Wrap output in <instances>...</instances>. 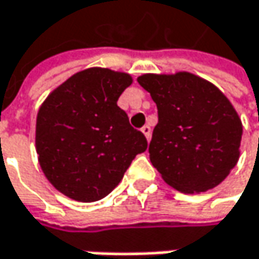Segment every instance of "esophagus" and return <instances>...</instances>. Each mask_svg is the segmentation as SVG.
Returning a JSON list of instances; mask_svg holds the SVG:
<instances>
[{
    "label": "esophagus",
    "mask_w": 259,
    "mask_h": 259,
    "mask_svg": "<svg viewBox=\"0 0 259 259\" xmlns=\"http://www.w3.org/2000/svg\"><path fill=\"white\" fill-rule=\"evenodd\" d=\"M141 132H142V133L145 135V138L150 141V138H151V127H150V126H144V127L141 129Z\"/></svg>",
    "instance_id": "1"
}]
</instances>
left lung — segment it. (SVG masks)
Returning a JSON list of instances; mask_svg holds the SVG:
<instances>
[{
    "label": "left lung",
    "instance_id": "left-lung-1",
    "mask_svg": "<svg viewBox=\"0 0 259 259\" xmlns=\"http://www.w3.org/2000/svg\"><path fill=\"white\" fill-rule=\"evenodd\" d=\"M138 82L158 109L148 153L164 182L185 194L220 185L239 161L243 133L228 98L185 71L144 74Z\"/></svg>",
    "mask_w": 259,
    "mask_h": 259
}]
</instances>
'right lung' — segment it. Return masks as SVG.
<instances>
[{
    "label": "right lung",
    "instance_id": "add662e5",
    "mask_svg": "<svg viewBox=\"0 0 259 259\" xmlns=\"http://www.w3.org/2000/svg\"><path fill=\"white\" fill-rule=\"evenodd\" d=\"M127 72L87 68L56 87L36 115L35 148L41 170L63 196L96 201L124 177L147 150L142 132L117 105L132 84Z\"/></svg>",
    "mask_w": 259,
    "mask_h": 259
}]
</instances>
